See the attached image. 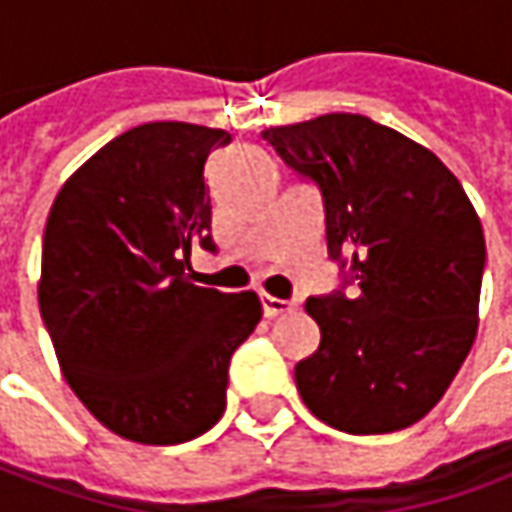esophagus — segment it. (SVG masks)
Segmentation results:
<instances>
[{"mask_svg": "<svg viewBox=\"0 0 512 512\" xmlns=\"http://www.w3.org/2000/svg\"><path fill=\"white\" fill-rule=\"evenodd\" d=\"M260 306H263V314L266 317H277V314H286L291 311V300H280V297H272V294H260Z\"/></svg>", "mask_w": 512, "mask_h": 512, "instance_id": "obj_1", "label": "esophagus"}]
</instances>
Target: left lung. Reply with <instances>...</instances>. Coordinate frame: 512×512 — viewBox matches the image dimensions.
I'll list each match as a JSON object with an SVG mask.
<instances>
[{
    "instance_id": "left-lung-1",
    "label": "left lung",
    "mask_w": 512,
    "mask_h": 512,
    "mask_svg": "<svg viewBox=\"0 0 512 512\" xmlns=\"http://www.w3.org/2000/svg\"><path fill=\"white\" fill-rule=\"evenodd\" d=\"M263 138L320 189L328 257L343 274L340 289L306 303L320 348L297 362V391L337 431H402L442 399L476 340L479 215L431 150L365 115H320Z\"/></svg>"
}]
</instances>
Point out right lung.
Returning a JSON list of instances; mask_svg holds the SVG:
<instances>
[{"label":"right lung","instance_id":"add662e5","mask_svg":"<svg viewBox=\"0 0 512 512\" xmlns=\"http://www.w3.org/2000/svg\"><path fill=\"white\" fill-rule=\"evenodd\" d=\"M229 141L184 121L133 127L47 215L42 320L73 394L124 439L178 445L209 431L229 360L263 317L255 291L203 289L184 272L195 243L215 252L203 164Z\"/></svg>","mask_w":512,"mask_h":512}]
</instances>
